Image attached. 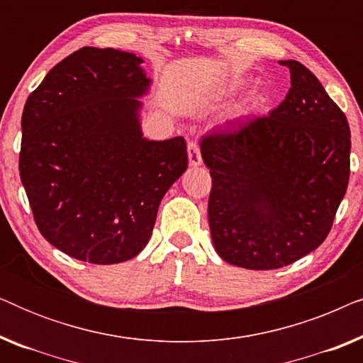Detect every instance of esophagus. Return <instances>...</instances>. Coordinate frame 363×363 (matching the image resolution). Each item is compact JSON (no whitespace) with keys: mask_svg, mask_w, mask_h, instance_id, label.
<instances>
[{"mask_svg":"<svg viewBox=\"0 0 363 363\" xmlns=\"http://www.w3.org/2000/svg\"><path fill=\"white\" fill-rule=\"evenodd\" d=\"M188 160H190V167H198L201 163L200 147L196 142L188 143Z\"/></svg>","mask_w":363,"mask_h":363,"instance_id":"obj_1","label":"esophagus"}]
</instances>
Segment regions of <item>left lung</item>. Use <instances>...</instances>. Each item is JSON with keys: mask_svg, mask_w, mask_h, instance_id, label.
<instances>
[{"mask_svg": "<svg viewBox=\"0 0 363 363\" xmlns=\"http://www.w3.org/2000/svg\"><path fill=\"white\" fill-rule=\"evenodd\" d=\"M281 64L291 89L269 116L233 122L200 142L211 175L213 245L245 269L289 266L319 247L349 185L345 113L306 66Z\"/></svg>", "mask_w": 363, "mask_h": 363, "instance_id": "left-lung-1", "label": "left lung"}]
</instances>
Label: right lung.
Returning a JSON list of instances; mask_svg holds the SVG:
<instances>
[{
	"label": "right lung",
	"instance_id": "obj_1",
	"mask_svg": "<svg viewBox=\"0 0 363 363\" xmlns=\"http://www.w3.org/2000/svg\"><path fill=\"white\" fill-rule=\"evenodd\" d=\"M132 52L82 48L29 94L19 175L41 235L92 264H117L147 246L158 205L188 167L183 137L143 138L150 86Z\"/></svg>",
	"mask_w": 363,
	"mask_h": 363
}]
</instances>
